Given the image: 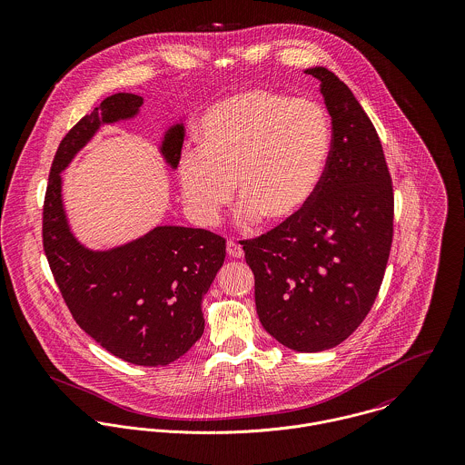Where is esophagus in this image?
Instances as JSON below:
<instances>
[{"instance_id": "obj_1", "label": "esophagus", "mask_w": 465, "mask_h": 465, "mask_svg": "<svg viewBox=\"0 0 465 465\" xmlns=\"http://www.w3.org/2000/svg\"><path fill=\"white\" fill-rule=\"evenodd\" d=\"M227 254H229L231 258H236V260H242V258L245 256V252H243L242 245H238V243H236V242H232V240H229V242H227Z\"/></svg>"}]
</instances>
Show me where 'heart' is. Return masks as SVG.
<instances>
[{
	"mask_svg": "<svg viewBox=\"0 0 465 465\" xmlns=\"http://www.w3.org/2000/svg\"><path fill=\"white\" fill-rule=\"evenodd\" d=\"M331 153L324 109L304 98L249 89L209 107L197 125V152L179 163V186L200 225L218 220L236 190L243 227L263 216L281 225L315 197ZM235 186L232 187V184Z\"/></svg>",
	"mask_w": 465,
	"mask_h": 465,
	"instance_id": "b5f03b06",
	"label": "heart"
}]
</instances>
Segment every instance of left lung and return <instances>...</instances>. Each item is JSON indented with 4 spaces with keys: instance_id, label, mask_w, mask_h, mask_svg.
<instances>
[{
    "instance_id": "obj_1",
    "label": "left lung",
    "mask_w": 465,
    "mask_h": 465,
    "mask_svg": "<svg viewBox=\"0 0 465 465\" xmlns=\"http://www.w3.org/2000/svg\"><path fill=\"white\" fill-rule=\"evenodd\" d=\"M321 82L331 116V153L310 205L292 222L243 242L262 326L284 347L321 352L371 312L392 247L394 193L378 133L328 67Z\"/></svg>"
}]
</instances>
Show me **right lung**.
Returning <instances> with one entry per match:
<instances>
[{
	"mask_svg": "<svg viewBox=\"0 0 465 465\" xmlns=\"http://www.w3.org/2000/svg\"><path fill=\"white\" fill-rule=\"evenodd\" d=\"M143 98L107 96L61 141L43 211V243L76 324L111 354L143 367L168 365L203 332L202 299L225 260V240L183 225H157L111 249H91L71 231L63 172L104 125L131 122ZM184 141L183 116L163 133L159 152L173 172Z\"/></svg>",
	"mask_w": 465,
	"mask_h": 465,
	"instance_id": "add662e5",
	"label": "right lung"
}]
</instances>
